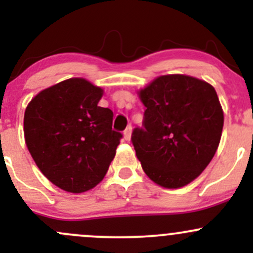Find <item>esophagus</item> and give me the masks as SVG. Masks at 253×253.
<instances>
[{"instance_id": "esophagus-1", "label": "esophagus", "mask_w": 253, "mask_h": 253, "mask_svg": "<svg viewBox=\"0 0 253 253\" xmlns=\"http://www.w3.org/2000/svg\"><path fill=\"white\" fill-rule=\"evenodd\" d=\"M131 133H132V127L128 126V127H127V128L124 131L125 139H127V141H129V138H131Z\"/></svg>"}]
</instances>
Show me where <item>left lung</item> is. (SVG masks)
<instances>
[{
    "label": "left lung",
    "instance_id": "left-lung-1",
    "mask_svg": "<svg viewBox=\"0 0 253 253\" xmlns=\"http://www.w3.org/2000/svg\"><path fill=\"white\" fill-rule=\"evenodd\" d=\"M142 128L131 141L148 177L167 188L201 175L218 149L224 114L213 86L183 75L160 76L139 91Z\"/></svg>",
    "mask_w": 253,
    "mask_h": 253
}]
</instances>
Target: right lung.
<instances>
[{
	"label": "right lung",
	"mask_w": 253,
	"mask_h": 253,
	"mask_svg": "<svg viewBox=\"0 0 253 253\" xmlns=\"http://www.w3.org/2000/svg\"><path fill=\"white\" fill-rule=\"evenodd\" d=\"M101 96L99 86L71 78L40 91L25 109V143L35 164L67 192L95 187L122 138L112 129V111L98 106Z\"/></svg>",
	"instance_id": "right-lung-1"
}]
</instances>
